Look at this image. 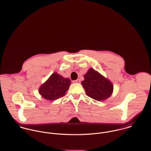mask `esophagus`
<instances>
[{"mask_svg":"<svg viewBox=\"0 0 151 151\" xmlns=\"http://www.w3.org/2000/svg\"><path fill=\"white\" fill-rule=\"evenodd\" d=\"M73 82H74V83H80V80H78V79H77V80L74 81Z\"/></svg>","mask_w":151,"mask_h":151,"instance_id":"esophagus-1","label":"esophagus"}]
</instances>
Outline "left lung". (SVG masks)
Segmentation results:
<instances>
[{"label":"left lung","instance_id":"1","mask_svg":"<svg viewBox=\"0 0 151 151\" xmlns=\"http://www.w3.org/2000/svg\"><path fill=\"white\" fill-rule=\"evenodd\" d=\"M84 77V80L81 82V84L89 97L103 101L112 94V83L94 69L89 68Z\"/></svg>","mask_w":151,"mask_h":151}]
</instances>
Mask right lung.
I'll return each mask as SVG.
<instances>
[{
    "mask_svg": "<svg viewBox=\"0 0 151 151\" xmlns=\"http://www.w3.org/2000/svg\"><path fill=\"white\" fill-rule=\"evenodd\" d=\"M71 84V81L68 78L54 73L40 86L39 93L47 100L55 101L65 95Z\"/></svg>",
    "mask_w": 151,
    "mask_h": 151,
    "instance_id": "add662e5",
    "label": "right lung"
}]
</instances>
